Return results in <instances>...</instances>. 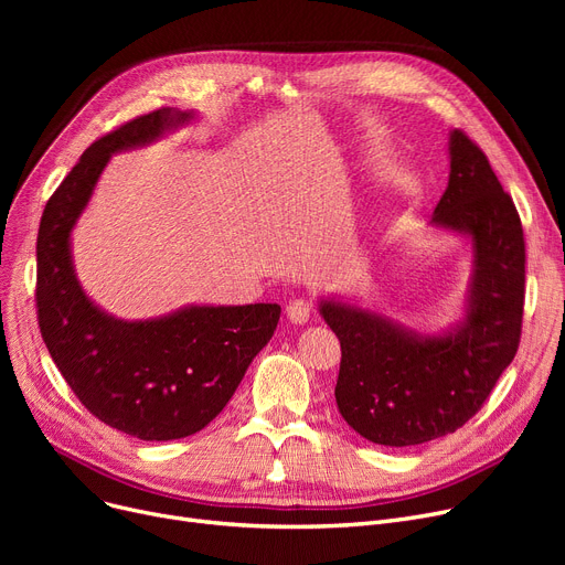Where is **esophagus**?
<instances>
[{
	"label": "esophagus",
	"instance_id": "esophagus-1",
	"mask_svg": "<svg viewBox=\"0 0 565 565\" xmlns=\"http://www.w3.org/2000/svg\"><path fill=\"white\" fill-rule=\"evenodd\" d=\"M311 313H313V302L307 300V298H295L286 307V316L295 324H305L311 318Z\"/></svg>",
	"mask_w": 565,
	"mask_h": 565
}]
</instances>
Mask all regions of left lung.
Masks as SVG:
<instances>
[{"mask_svg": "<svg viewBox=\"0 0 565 565\" xmlns=\"http://www.w3.org/2000/svg\"><path fill=\"white\" fill-rule=\"evenodd\" d=\"M449 156V188L433 224L469 235L473 245L467 313L456 330L426 337L373 311L320 302L341 341V417L384 447H414L462 428L520 345L526 256L515 203L462 130L451 132Z\"/></svg>", "mask_w": 565, "mask_h": 565, "instance_id": "1", "label": "left lung"}]
</instances>
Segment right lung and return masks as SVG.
Listing matches in <instances>:
<instances>
[{
  "label": "right lung",
  "mask_w": 565,
  "mask_h": 565,
  "mask_svg": "<svg viewBox=\"0 0 565 565\" xmlns=\"http://www.w3.org/2000/svg\"><path fill=\"white\" fill-rule=\"evenodd\" d=\"M190 118L156 109L96 139L45 203L36 241L39 328L56 369L96 419L143 441L181 439L211 424L281 313L279 305L188 307L126 322L100 311L75 277L71 231L109 156Z\"/></svg>",
  "instance_id": "right-lung-1"
}]
</instances>
